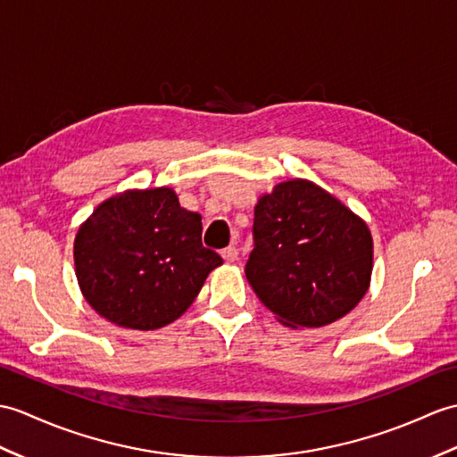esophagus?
Instances as JSON below:
<instances>
[{"mask_svg":"<svg viewBox=\"0 0 457 457\" xmlns=\"http://www.w3.org/2000/svg\"><path fill=\"white\" fill-rule=\"evenodd\" d=\"M221 257H224L226 262H236L237 257H239V251H237V247L229 245V247H226L224 251H221Z\"/></svg>","mask_w":457,"mask_h":457,"instance_id":"obj_1","label":"esophagus"}]
</instances>
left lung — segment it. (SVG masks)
Listing matches in <instances>:
<instances>
[{"label": "left lung", "instance_id": "1", "mask_svg": "<svg viewBox=\"0 0 457 457\" xmlns=\"http://www.w3.org/2000/svg\"><path fill=\"white\" fill-rule=\"evenodd\" d=\"M245 277L257 298L292 328L341 320L364 298L374 269L366 221L307 179L259 196Z\"/></svg>", "mask_w": 457, "mask_h": 457}]
</instances>
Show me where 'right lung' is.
I'll return each instance as SVG.
<instances>
[{
	"mask_svg": "<svg viewBox=\"0 0 457 457\" xmlns=\"http://www.w3.org/2000/svg\"><path fill=\"white\" fill-rule=\"evenodd\" d=\"M79 290L104 320L136 331L173 323L221 257L203 245V216L169 187L129 188L93 210L73 241Z\"/></svg>",
	"mask_w": 457,
	"mask_h": 457,
	"instance_id": "add662e5",
	"label": "right lung"
}]
</instances>
